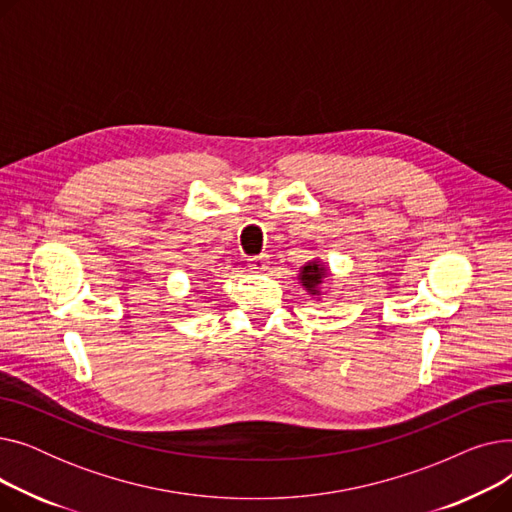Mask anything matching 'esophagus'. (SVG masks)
Instances as JSON below:
<instances>
[{"label":"esophagus","mask_w":512,"mask_h":512,"mask_svg":"<svg viewBox=\"0 0 512 512\" xmlns=\"http://www.w3.org/2000/svg\"><path fill=\"white\" fill-rule=\"evenodd\" d=\"M267 267V255H255L249 259V270H255V272H261Z\"/></svg>","instance_id":"esophagus-1"}]
</instances>
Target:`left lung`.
Segmentation results:
<instances>
[{
	"mask_svg": "<svg viewBox=\"0 0 512 512\" xmlns=\"http://www.w3.org/2000/svg\"><path fill=\"white\" fill-rule=\"evenodd\" d=\"M321 276H324V267H319V263H311V265H305L303 272H301V282L303 286L311 292V294H317V286L321 282Z\"/></svg>",
	"mask_w": 512,
	"mask_h": 512,
	"instance_id": "8db88e82",
	"label": "left lung"
}]
</instances>
